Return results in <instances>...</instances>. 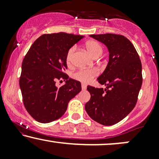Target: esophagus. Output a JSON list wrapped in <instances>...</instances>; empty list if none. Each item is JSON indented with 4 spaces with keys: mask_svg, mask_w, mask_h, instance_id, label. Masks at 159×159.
I'll return each mask as SVG.
<instances>
[{
    "mask_svg": "<svg viewBox=\"0 0 159 159\" xmlns=\"http://www.w3.org/2000/svg\"><path fill=\"white\" fill-rule=\"evenodd\" d=\"M81 88H82V90H86V88H87V86H86L84 84H81Z\"/></svg>",
    "mask_w": 159,
    "mask_h": 159,
    "instance_id": "34e87169",
    "label": "esophagus"
}]
</instances>
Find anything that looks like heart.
Segmentation results:
<instances>
[{
    "mask_svg": "<svg viewBox=\"0 0 159 159\" xmlns=\"http://www.w3.org/2000/svg\"><path fill=\"white\" fill-rule=\"evenodd\" d=\"M85 48L89 54L93 57L97 58L102 55L103 52V48L101 44L96 40H89L85 43ZM75 50V47H72L68 51L66 57V61L67 64H71L73 58L74 52ZM98 72L96 69H81L78 70L73 75V78L82 83H88L95 76L97 75Z\"/></svg>",
    "mask_w": 159,
    "mask_h": 159,
    "instance_id": "1",
    "label": "heart"
}]
</instances>
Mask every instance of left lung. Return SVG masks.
Here are the masks:
<instances>
[{
  "label": "left lung",
  "instance_id": "obj_1",
  "mask_svg": "<svg viewBox=\"0 0 159 159\" xmlns=\"http://www.w3.org/2000/svg\"><path fill=\"white\" fill-rule=\"evenodd\" d=\"M107 47L109 61L97 80L106 88L87 86L90 101L85 110L91 119L112 125L124 119L135 106L142 85V66L134 45L121 35H90Z\"/></svg>",
  "mask_w": 159,
  "mask_h": 159
}]
</instances>
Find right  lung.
<instances>
[{"instance_id":"add662e5","label":"right lung","mask_w":159,"mask_h":159,"mask_svg":"<svg viewBox=\"0 0 159 159\" xmlns=\"http://www.w3.org/2000/svg\"><path fill=\"white\" fill-rule=\"evenodd\" d=\"M84 36L66 33L43 34L33 43L24 58L19 86L29 114L37 122L48 123L61 117L69 102L81 90V82L69 78L66 57ZM65 84L56 86L57 80Z\"/></svg>"}]
</instances>
